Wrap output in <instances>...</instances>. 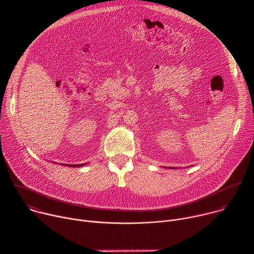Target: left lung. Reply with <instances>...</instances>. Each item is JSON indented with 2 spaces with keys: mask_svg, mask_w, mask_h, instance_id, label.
<instances>
[{
  "mask_svg": "<svg viewBox=\"0 0 254 254\" xmlns=\"http://www.w3.org/2000/svg\"><path fill=\"white\" fill-rule=\"evenodd\" d=\"M166 168V167H165ZM169 169H175V168H173V167H171V168H169Z\"/></svg>",
  "mask_w": 254,
  "mask_h": 254,
  "instance_id": "obj_1",
  "label": "left lung"
}]
</instances>
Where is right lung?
<instances>
[{
  "mask_svg": "<svg viewBox=\"0 0 254 254\" xmlns=\"http://www.w3.org/2000/svg\"><path fill=\"white\" fill-rule=\"evenodd\" d=\"M62 166H68V167H74V168H79V167H82V166H85V165H87V163L86 164H78V165H68V164H61Z\"/></svg>",
  "mask_w": 254,
  "mask_h": 254,
  "instance_id": "obj_1",
  "label": "right lung"
}]
</instances>
